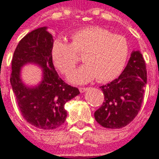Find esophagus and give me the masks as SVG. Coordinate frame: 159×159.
<instances>
[{"label":"esophagus","instance_id":"esophagus-1","mask_svg":"<svg viewBox=\"0 0 159 159\" xmlns=\"http://www.w3.org/2000/svg\"><path fill=\"white\" fill-rule=\"evenodd\" d=\"M87 89H88L87 87H80V88H79V90H80V92L81 93H85V92H86V91L87 90Z\"/></svg>","mask_w":159,"mask_h":159}]
</instances>
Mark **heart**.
Masks as SVG:
<instances>
[{
	"mask_svg": "<svg viewBox=\"0 0 159 159\" xmlns=\"http://www.w3.org/2000/svg\"><path fill=\"white\" fill-rule=\"evenodd\" d=\"M71 43L61 39L52 42L51 55L54 65L67 75L83 55L84 64L68 76L73 84H86L98 79L99 82L112 80L125 68L129 56V44L125 37L113 34L98 27H86L73 32Z\"/></svg>",
	"mask_w": 159,
	"mask_h": 159,
	"instance_id": "1",
	"label": "heart"
}]
</instances>
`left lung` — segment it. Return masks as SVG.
<instances>
[{"label": "left lung", "mask_w": 159, "mask_h": 159, "mask_svg": "<svg viewBox=\"0 0 159 159\" xmlns=\"http://www.w3.org/2000/svg\"><path fill=\"white\" fill-rule=\"evenodd\" d=\"M146 81V67L142 53L132 51L119 77L100 86L105 100L94 112L96 121L109 129H119L131 123L140 110Z\"/></svg>", "instance_id": "8db88e82"}]
</instances>
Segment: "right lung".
<instances>
[{
	"instance_id": "obj_1",
	"label": "right lung",
	"mask_w": 159,
	"mask_h": 159,
	"mask_svg": "<svg viewBox=\"0 0 159 159\" xmlns=\"http://www.w3.org/2000/svg\"><path fill=\"white\" fill-rule=\"evenodd\" d=\"M53 37L48 27L30 32L19 42L12 60L10 83L23 118L32 125L52 130L65 122V104L80 94L76 87L67 85L54 69L51 49ZM34 64L42 68V80L27 86L21 79V68Z\"/></svg>"
}]
</instances>
